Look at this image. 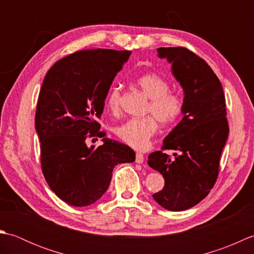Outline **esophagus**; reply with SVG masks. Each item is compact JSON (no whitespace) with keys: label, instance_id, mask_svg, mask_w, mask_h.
Here are the masks:
<instances>
[{"label":"esophagus","instance_id":"obj_1","mask_svg":"<svg viewBox=\"0 0 254 254\" xmlns=\"http://www.w3.org/2000/svg\"><path fill=\"white\" fill-rule=\"evenodd\" d=\"M135 161L137 164H142L144 161V156L141 153H136V157H135Z\"/></svg>","mask_w":254,"mask_h":254}]
</instances>
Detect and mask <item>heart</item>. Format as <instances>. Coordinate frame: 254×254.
I'll list each match as a JSON object with an SVG mask.
<instances>
[{
  "label": "heart",
  "instance_id": "heart-1",
  "mask_svg": "<svg viewBox=\"0 0 254 254\" xmlns=\"http://www.w3.org/2000/svg\"><path fill=\"white\" fill-rule=\"evenodd\" d=\"M136 85L149 98L146 112L153 116L132 118L116 128L117 136L128 146L144 149L148 146L158 130V122L171 124L180 117L183 109L182 97L169 90V83L165 77L156 73H146L138 76ZM121 91L119 87H112L106 97V107L113 115L120 111Z\"/></svg>",
  "mask_w": 254,
  "mask_h": 254
}]
</instances>
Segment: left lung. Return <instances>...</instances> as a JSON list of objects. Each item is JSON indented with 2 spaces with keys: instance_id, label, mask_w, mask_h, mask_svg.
<instances>
[{
  "instance_id": "8db88e82",
  "label": "left lung",
  "mask_w": 254,
  "mask_h": 254,
  "mask_svg": "<svg viewBox=\"0 0 254 254\" xmlns=\"http://www.w3.org/2000/svg\"><path fill=\"white\" fill-rule=\"evenodd\" d=\"M157 51L172 64V73L185 91V116L161 149L148 156V165L165 179L163 190L153 197L164 208L180 212L201 202L216 183L229 133L226 100L218 77L202 58L185 47ZM166 150H177L180 155L172 159Z\"/></svg>"
}]
</instances>
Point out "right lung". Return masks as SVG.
I'll return each instance as SVG.
<instances>
[{
    "instance_id": "add662e5",
    "label": "right lung",
    "mask_w": 254,
    "mask_h": 254,
    "mask_svg": "<svg viewBox=\"0 0 254 254\" xmlns=\"http://www.w3.org/2000/svg\"><path fill=\"white\" fill-rule=\"evenodd\" d=\"M130 55L76 51L59 60L42 83L35 118L41 170L51 190L72 206L95 203L109 187L115 166L135 160L132 148L105 138L97 121L112 80ZM95 137L104 138V144L88 148L87 141Z\"/></svg>"
}]
</instances>
